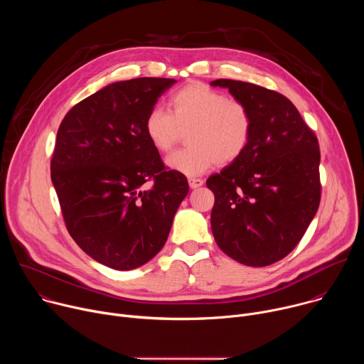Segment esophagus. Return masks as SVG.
I'll use <instances>...</instances> for the list:
<instances>
[{"mask_svg":"<svg viewBox=\"0 0 364 364\" xmlns=\"http://www.w3.org/2000/svg\"><path fill=\"white\" fill-rule=\"evenodd\" d=\"M188 186L190 188H198L203 186V180L200 178H188Z\"/></svg>","mask_w":364,"mask_h":364,"instance_id":"obj_1","label":"esophagus"}]
</instances>
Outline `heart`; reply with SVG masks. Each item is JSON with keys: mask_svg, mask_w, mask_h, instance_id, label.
I'll return each mask as SVG.
<instances>
[{"mask_svg": "<svg viewBox=\"0 0 364 364\" xmlns=\"http://www.w3.org/2000/svg\"><path fill=\"white\" fill-rule=\"evenodd\" d=\"M168 107L170 112L152 108L144 129L151 145L160 152L170 151L181 132L188 131V146L166 159V166L173 171L194 177L215 164H230L250 142L253 117L247 105L204 83L183 86L171 95Z\"/></svg>", "mask_w": 364, "mask_h": 364, "instance_id": "heart-1", "label": "heart"}]
</instances>
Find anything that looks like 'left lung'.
Here are the masks:
<instances>
[{
  "mask_svg": "<svg viewBox=\"0 0 364 364\" xmlns=\"http://www.w3.org/2000/svg\"><path fill=\"white\" fill-rule=\"evenodd\" d=\"M210 85L229 89L253 117L245 152L205 181L215 194V240L239 264H275L298 245L318 210L317 136L278 92L230 79Z\"/></svg>",
  "mask_w": 364,
  "mask_h": 364,
  "instance_id": "obj_1",
  "label": "left lung"
}]
</instances>
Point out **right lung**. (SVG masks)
<instances>
[{
    "label": "right lung",
    "instance_id": "obj_1",
    "mask_svg": "<svg viewBox=\"0 0 364 364\" xmlns=\"http://www.w3.org/2000/svg\"><path fill=\"white\" fill-rule=\"evenodd\" d=\"M176 82L111 83L75 105L59 127L50 170L66 228L108 268L131 271L151 261L188 194L187 178L166 170L144 129L148 112Z\"/></svg>",
    "mask_w": 364,
    "mask_h": 364
}]
</instances>
